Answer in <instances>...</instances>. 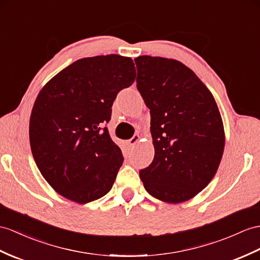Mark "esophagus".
<instances>
[{"mask_svg": "<svg viewBox=\"0 0 260 260\" xmlns=\"http://www.w3.org/2000/svg\"><path fill=\"white\" fill-rule=\"evenodd\" d=\"M139 139H140V137H139L138 135H136V136L132 137L131 139H129V140L125 142V144L128 145L129 148H132V147H134V145H135V144H136V143L139 141Z\"/></svg>", "mask_w": 260, "mask_h": 260, "instance_id": "obj_1", "label": "esophagus"}]
</instances>
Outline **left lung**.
Returning a JSON list of instances; mask_svg holds the SVG:
<instances>
[{
  "instance_id": "left-lung-1",
  "label": "left lung",
  "mask_w": 260,
  "mask_h": 260,
  "mask_svg": "<svg viewBox=\"0 0 260 260\" xmlns=\"http://www.w3.org/2000/svg\"><path fill=\"white\" fill-rule=\"evenodd\" d=\"M135 62L155 151L140 179L153 198L185 202L208 185L223 156L224 126L216 101L181 61L145 55Z\"/></svg>"
}]
</instances>
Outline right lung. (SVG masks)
<instances>
[{"instance_id": "obj_1", "label": "right lung", "mask_w": 260, "mask_h": 260, "mask_svg": "<svg viewBox=\"0 0 260 260\" xmlns=\"http://www.w3.org/2000/svg\"><path fill=\"white\" fill-rule=\"evenodd\" d=\"M135 79L130 57L94 56L76 60L40 91L29 120L31 153L64 198L86 204L111 189L123 156L105 124L118 92Z\"/></svg>"}]
</instances>
